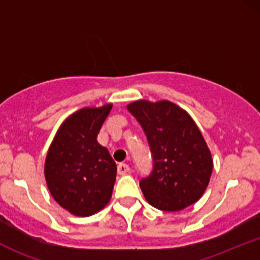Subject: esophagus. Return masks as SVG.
<instances>
[{"label":"esophagus","instance_id":"obj_1","mask_svg":"<svg viewBox=\"0 0 260 260\" xmlns=\"http://www.w3.org/2000/svg\"><path fill=\"white\" fill-rule=\"evenodd\" d=\"M117 172L118 175H126L129 172V166H128L127 164H120V165L117 166Z\"/></svg>","mask_w":260,"mask_h":260}]
</instances>
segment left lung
I'll return each instance as SVG.
<instances>
[{"instance_id":"8db88e82","label":"left lung","mask_w":260,"mask_h":260,"mask_svg":"<svg viewBox=\"0 0 260 260\" xmlns=\"http://www.w3.org/2000/svg\"><path fill=\"white\" fill-rule=\"evenodd\" d=\"M147 136L153 170L139 181L154 208L178 211L194 204L207 189L213 159L194 121L168 100H138L127 106Z\"/></svg>"}]
</instances>
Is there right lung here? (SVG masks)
<instances>
[{"instance_id":"right-lung-1","label":"right lung","mask_w":260,"mask_h":260,"mask_svg":"<svg viewBox=\"0 0 260 260\" xmlns=\"http://www.w3.org/2000/svg\"><path fill=\"white\" fill-rule=\"evenodd\" d=\"M112 105L84 107L61 124L45 161L53 199L77 216H90L110 202L117 166L98 134Z\"/></svg>"}]
</instances>
